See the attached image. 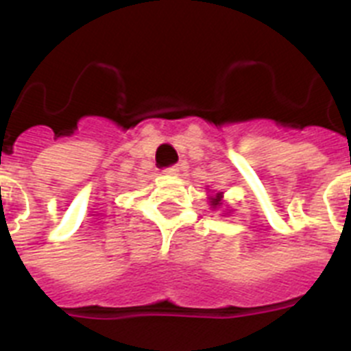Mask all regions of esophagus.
Listing matches in <instances>:
<instances>
[{
    "label": "esophagus",
    "instance_id": "esophagus-1",
    "mask_svg": "<svg viewBox=\"0 0 351 351\" xmlns=\"http://www.w3.org/2000/svg\"><path fill=\"white\" fill-rule=\"evenodd\" d=\"M179 170H181V167L173 165V167H169V169L165 170V173H167V176H172V178H173V176H178Z\"/></svg>",
    "mask_w": 351,
    "mask_h": 351
}]
</instances>
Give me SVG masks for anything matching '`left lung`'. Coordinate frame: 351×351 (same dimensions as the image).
Instances as JSON below:
<instances>
[{
    "label": "left lung",
    "instance_id": "1",
    "mask_svg": "<svg viewBox=\"0 0 351 351\" xmlns=\"http://www.w3.org/2000/svg\"><path fill=\"white\" fill-rule=\"evenodd\" d=\"M207 198H209L210 209H219V207H223V202H225V200H223V191H216V193H210ZM230 213H232V210L226 207V209L223 210V216H228Z\"/></svg>",
    "mask_w": 351,
    "mask_h": 351
}]
</instances>
